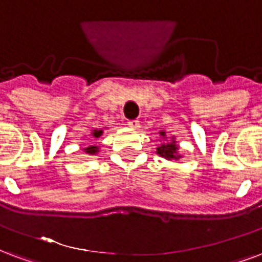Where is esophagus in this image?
<instances>
[{"label":"esophagus","instance_id":"34e87169","mask_svg":"<svg viewBox=\"0 0 262 262\" xmlns=\"http://www.w3.org/2000/svg\"><path fill=\"white\" fill-rule=\"evenodd\" d=\"M127 125L130 126L132 129H137V127L140 126V123H139V121H136V119H133V121L127 122Z\"/></svg>","mask_w":262,"mask_h":262}]
</instances>
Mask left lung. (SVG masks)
Returning <instances> with one entry per match:
<instances>
[{"label":"left lung","mask_w":262,"mask_h":262,"mask_svg":"<svg viewBox=\"0 0 262 262\" xmlns=\"http://www.w3.org/2000/svg\"><path fill=\"white\" fill-rule=\"evenodd\" d=\"M161 136H165V132H161ZM178 152V146H176L175 140H170V143H164L157 148V154L164 157L166 160H178L180 156L176 154Z\"/></svg>","instance_id":"1"}]
</instances>
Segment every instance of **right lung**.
Here are the masks:
<instances>
[{
    "mask_svg": "<svg viewBox=\"0 0 262 262\" xmlns=\"http://www.w3.org/2000/svg\"><path fill=\"white\" fill-rule=\"evenodd\" d=\"M102 135V130H94L93 132V136L96 137H100ZM84 151H86L87 154H90V156H94V154H97L98 152V147L97 146H90L87 147V148H84Z\"/></svg>",
    "mask_w": 262,
    "mask_h": 262,
    "instance_id": "right-lung-1",
    "label": "right lung"
}]
</instances>
